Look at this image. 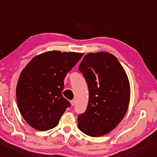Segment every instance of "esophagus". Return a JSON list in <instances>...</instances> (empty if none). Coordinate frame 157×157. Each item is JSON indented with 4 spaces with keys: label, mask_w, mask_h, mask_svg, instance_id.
Segmentation results:
<instances>
[{
    "label": "esophagus",
    "mask_w": 157,
    "mask_h": 157,
    "mask_svg": "<svg viewBox=\"0 0 157 157\" xmlns=\"http://www.w3.org/2000/svg\"><path fill=\"white\" fill-rule=\"evenodd\" d=\"M70 102H71V105H75V100H71V101H70Z\"/></svg>",
    "instance_id": "esophagus-1"
}]
</instances>
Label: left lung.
Returning <instances> with one entry per match:
<instances>
[{"label": "left lung", "mask_w": 157, "mask_h": 157, "mask_svg": "<svg viewBox=\"0 0 157 157\" xmlns=\"http://www.w3.org/2000/svg\"><path fill=\"white\" fill-rule=\"evenodd\" d=\"M88 84L87 109L77 118L78 127L90 136L107 134L125 115L130 101V84L117 58L108 52L89 53L79 66Z\"/></svg>", "instance_id": "obj_1"}]
</instances>
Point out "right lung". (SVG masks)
I'll return each instance as SVG.
<instances>
[{"mask_svg":"<svg viewBox=\"0 0 157 157\" xmlns=\"http://www.w3.org/2000/svg\"><path fill=\"white\" fill-rule=\"evenodd\" d=\"M83 55L77 52L51 51L36 57L23 68L16 97L27 123L40 131L58 125L70 102L62 95L64 78Z\"/></svg>","mask_w":157,"mask_h":157,"instance_id":"right-lung-1","label":"right lung"}]
</instances>
